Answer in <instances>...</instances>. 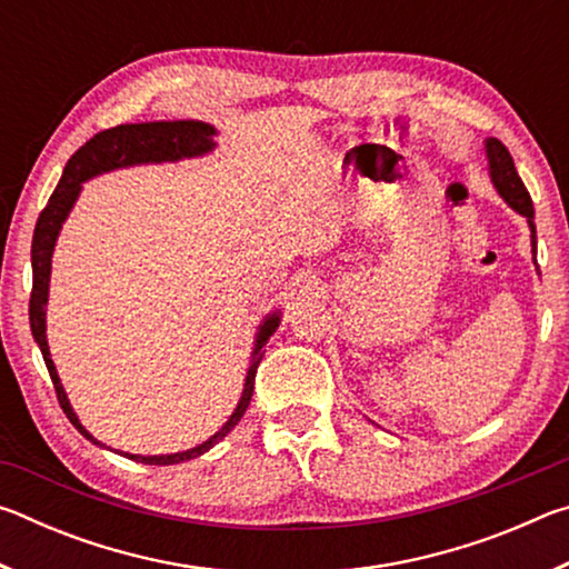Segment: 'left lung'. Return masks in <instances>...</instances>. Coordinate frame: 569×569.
<instances>
[{
  "label": "left lung",
  "instance_id": "obj_1",
  "mask_svg": "<svg viewBox=\"0 0 569 569\" xmlns=\"http://www.w3.org/2000/svg\"><path fill=\"white\" fill-rule=\"evenodd\" d=\"M487 160H489V176H492L495 188L499 190L509 206H512L519 216L527 218L529 228H532V250L537 253V230H535V208H532V198L525 188L522 178L517 176L515 160L509 156V150L499 142L497 138L487 140Z\"/></svg>",
  "mask_w": 569,
  "mask_h": 569
}]
</instances>
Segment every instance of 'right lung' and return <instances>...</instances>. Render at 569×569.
Segmentation results:
<instances>
[{"mask_svg":"<svg viewBox=\"0 0 569 569\" xmlns=\"http://www.w3.org/2000/svg\"><path fill=\"white\" fill-rule=\"evenodd\" d=\"M216 130L206 122L198 120H176V122H134V124H118V128L102 130L84 142V146L74 152V156L67 160L64 172L60 178V186L47 200L44 210L37 218L34 238H32V296H30V326L34 341L40 343L42 359L47 363V371H50V379L54 383L57 401H60L62 411L67 419L74 423V429L80 431L84 439H90L92 445H100L88 429L82 427L77 413L72 411L70 401H67V393L57 377V369L50 359V346H47V326H44V306H47V291H50V268H52V250L54 240L60 236V228L64 223L67 213H70L77 196H80L82 182L100 176V172H108L114 168H128V166H140V162H166V160H180V158H196L210 152L216 148L213 142ZM278 329V313H271L263 321L261 331H258V341L253 349V361L248 366V377L243 387V397H240L236 411L230 413V419L223 423V429L218 435L210 437L203 445L188 451H178V455H160V457H140V455H124L134 461H142V465H180V461H188L192 457L206 455L210 447H216L220 439H223L230 429L236 427L243 417L250 397H253V383H256V371L258 363L263 359V346L268 336ZM102 447V445H100Z\"/></svg>","mask_w":569,"mask_h":569,"instance_id":"obj_1","label":"right lung"}]
</instances>
